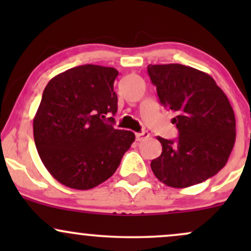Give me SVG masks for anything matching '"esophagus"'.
I'll return each mask as SVG.
<instances>
[{
	"instance_id": "34e87169",
	"label": "esophagus",
	"mask_w": 251,
	"mask_h": 251,
	"mask_svg": "<svg viewBox=\"0 0 251 251\" xmlns=\"http://www.w3.org/2000/svg\"><path fill=\"white\" fill-rule=\"evenodd\" d=\"M150 137V133L148 131H143V132H138V133H135V139L138 140V142H142V140L146 139V138Z\"/></svg>"
}]
</instances>
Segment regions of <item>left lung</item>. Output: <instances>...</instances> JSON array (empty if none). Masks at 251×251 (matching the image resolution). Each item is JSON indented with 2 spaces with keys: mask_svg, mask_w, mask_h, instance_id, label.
Wrapping results in <instances>:
<instances>
[{
  "mask_svg": "<svg viewBox=\"0 0 251 251\" xmlns=\"http://www.w3.org/2000/svg\"><path fill=\"white\" fill-rule=\"evenodd\" d=\"M164 107L176 112V140L158 137L162 154L151 162L155 177L171 188L200 184L226 166L236 139L234 109L209 74L179 65H149Z\"/></svg>",
  "mask_w": 251,
  "mask_h": 251,
  "instance_id": "left-lung-1",
  "label": "left lung"
}]
</instances>
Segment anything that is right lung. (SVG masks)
<instances>
[{
	"instance_id": "right-lung-1",
	"label": "right lung",
	"mask_w": 251,
	"mask_h": 251,
	"mask_svg": "<svg viewBox=\"0 0 251 251\" xmlns=\"http://www.w3.org/2000/svg\"><path fill=\"white\" fill-rule=\"evenodd\" d=\"M118 71L98 65L71 68L43 91L33 122L43 165L59 183L76 190L107 180L134 142L133 132L113 127Z\"/></svg>"
}]
</instances>
